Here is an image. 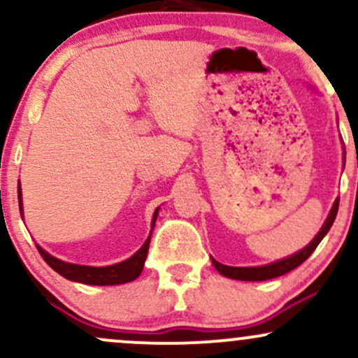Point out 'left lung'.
I'll return each instance as SVG.
<instances>
[{"label": "left lung", "instance_id": "8db88e82", "mask_svg": "<svg viewBox=\"0 0 358 358\" xmlns=\"http://www.w3.org/2000/svg\"><path fill=\"white\" fill-rule=\"evenodd\" d=\"M338 202L340 199H336L330 213H328L327 220H324V224L322 225V229H320V232L315 236V239L311 241L306 248H303L301 250H298L296 254H293V256L279 259V261L271 262V264H266V266H256V268H234V266L220 264V262H217L215 259H212V264L215 266V269L219 271L222 276L231 278V279H239V281H266V279L282 276V274L289 273V271L298 268L299 264H303V262L313 254L316 245L322 242L323 237L327 236L328 231H330L331 225H334L336 212H338Z\"/></svg>", "mask_w": 358, "mask_h": 358}]
</instances>
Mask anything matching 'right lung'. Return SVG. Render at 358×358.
I'll return each instance as SVG.
<instances>
[{
    "label": "right lung",
    "instance_id": "right-lung-1",
    "mask_svg": "<svg viewBox=\"0 0 358 358\" xmlns=\"http://www.w3.org/2000/svg\"><path fill=\"white\" fill-rule=\"evenodd\" d=\"M18 203H20V213H23V200H22V187H18ZM159 207L156 208L153 213V220H151V232H153L156 217H158ZM151 232L145 241V244L141 245V249L136 250L129 259L126 261L117 262L113 266H104V268H94V266H80V264H72V262L60 261V259L53 257L52 254H48L47 250H43L40 245H36L40 256L45 259L48 266L53 271L64 276L69 281L82 282V285H94V286H113V285H124V282L134 281L139 274H141L143 266H145L146 256H148V248H150L151 241Z\"/></svg>",
    "mask_w": 358,
    "mask_h": 358
}]
</instances>
